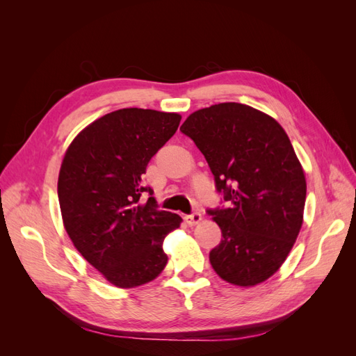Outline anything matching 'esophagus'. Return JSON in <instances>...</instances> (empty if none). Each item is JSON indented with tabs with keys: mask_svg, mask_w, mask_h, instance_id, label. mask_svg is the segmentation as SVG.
I'll return each mask as SVG.
<instances>
[{
	"mask_svg": "<svg viewBox=\"0 0 356 356\" xmlns=\"http://www.w3.org/2000/svg\"><path fill=\"white\" fill-rule=\"evenodd\" d=\"M184 221L190 225V227H193V225H197L202 221V215L199 212H195V213L184 217Z\"/></svg>",
	"mask_w": 356,
	"mask_h": 356,
	"instance_id": "34e87169",
	"label": "esophagus"
}]
</instances>
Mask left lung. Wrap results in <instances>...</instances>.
I'll list each match as a JSON object with an SVG mask.
<instances>
[{
  "mask_svg": "<svg viewBox=\"0 0 356 356\" xmlns=\"http://www.w3.org/2000/svg\"><path fill=\"white\" fill-rule=\"evenodd\" d=\"M179 131L207 159L229 208L208 211L222 239L209 261L225 282L254 286L284 264L306 202L303 166L273 117L238 102L197 110Z\"/></svg>",
  "mask_w": 356,
  "mask_h": 356,
  "instance_id": "obj_1",
  "label": "left lung"
}]
</instances>
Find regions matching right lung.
<instances>
[{
  "instance_id": "add662e5",
  "label": "right lung",
  "mask_w": 356,
  "mask_h": 356,
  "mask_svg": "<svg viewBox=\"0 0 356 356\" xmlns=\"http://www.w3.org/2000/svg\"><path fill=\"white\" fill-rule=\"evenodd\" d=\"M178 113L123 108L95 120L63 156L58 196L63 227L77 251L117 288L152 282L168 263L166 236L181 217L141 203L149 159L177 132Z\"/></svg>"
}]
</instances>
